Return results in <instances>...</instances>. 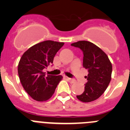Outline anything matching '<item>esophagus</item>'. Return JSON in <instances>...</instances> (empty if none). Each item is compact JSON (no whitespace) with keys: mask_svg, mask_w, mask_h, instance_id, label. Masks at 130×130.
<instances>
[{"mask_svg":"<svg viewBox=\"0 0 130 130\" xmlns=\"http://www.w3.org/2000/svg\"><path fill=\"white\" fill-rule=\"evenodd\" d=\"M65 78H66V79H67L68 81H69V82H70V83H74L75 82V80H74V79H72V78H70V77H66V76H65Z\"/></svg>","mask_w":130,"mask_h":130,"instance_id":"1","label":"esophagus"}]
</instances>
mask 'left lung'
<instances>
[{
	"mask_svg": "<svg viewBox=\"0 0 130 130\" xmlns=\"http://www.w3.org/2000/svg\"><path fill=\"white\" fill-rule=\"evenodd\" d=\"M83 53V67L88 70L87 83L85 90L77 96L83 102H90L100 97L107 88L111 79L112 64L107 55L94 43L79 41L71 44Z\"/></svg>",
	"mask_w": 130,
	"mask_h": 130,
	"instance_id": "8db88e82",
	"label": "left lung"
}]
</instances>
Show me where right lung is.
I'll use <instances>...</instances> for the list:
<instances>
[{
  "label": "right lung",
  "instance_id": "1",
  "mask_svg": "<svg viewBox=\"0 0 130 130\" xmlns=\"http://www.w3.org/2000/svg\"><path fill=\"white\" fill-rule=\"evenodd\" d=\"M63 42L47 40L34 45L25 51L18 64V74L25 91L38 102L49 100L55 91L62 75L45 76L43 70L53 64L55 55Z\"/></svg>",
  "mask_w": 130,
  "mask_h": 130
}]
</instances>
